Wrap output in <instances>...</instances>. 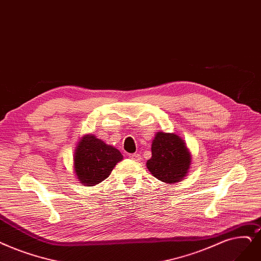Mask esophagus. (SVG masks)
<instances>
[{"mask_svg":"<svg viewBox=\"0 0 261 261\" xmlns=\"http://www.w3.org/2000/svg\"><path fill=\"white\" fill-rule=\"evenodd\" d=\"M129 158L132 159L133 161H141V155L139 153H132V154H129Z\"/></svg>","mask_w":261,"mask_h":261,"instance_id":"1","label":"esophagus"}]
</instances>
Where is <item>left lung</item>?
Segmentation results:
<instances>
[{"mask_svg":"<svg viewBox=\"0 0 261 261\" xmlns=\"http://www.w3.org/2000/svg\"><path fill=\"white\" fill-rule=\"evenodd\" d=\"M151 154L146 166L165 184L182 181L189 173L191 153L185 141L175 133L158 132L151 144Z\"/></svg>","mask_w":261,"mask_h":261,"instance_id":"8db88e82","label":"left lung"}]
</instances>
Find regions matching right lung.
<instances>
[{"label":"right lung","mask_w":261,"mask_h":261,"mask_svg":"<svg viewBox=\"0 0 261 261\" xmlns=\"http://www.w3.org/2000/svg\"><path fill=\"white\" fill-rule=\"evenodd\" d=\"M122 158L115 147L106 144L93 134H87L75 147L74 173L80 184L93 187L107 179Z\"/></svg>","instance_id":"add662e5"}]
</instances>
